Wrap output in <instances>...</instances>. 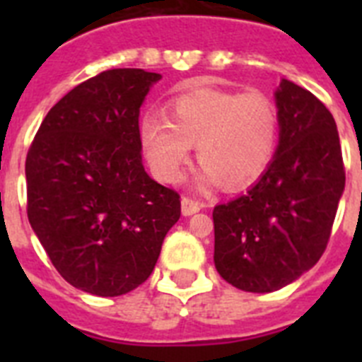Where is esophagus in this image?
<instances>
[{
    "label": "esophagus",
    "instance_id": "obj_1",
    "mask_svg": "<svg viewBox=\"0 0 362 362\" xmlns=\"http://www.w3.org/2000/svg\"><path fill=\"white\" fill-rule=\"evenodd\" d=\"M201 209H203V204L190 199V197H183L181 199V212H183V216H192V214L199 212Z\"/></svg>",
    "mask_w": 362,
    "mask_h": 362
}]
</instances>
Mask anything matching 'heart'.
<instances>
[{
    "label": "heart",
    "instance_id": "obj_1",
    "mask_svg": "<svg viewBox=\"0 0 362 362\" xmlns=\"http://www.w3.org/2000/svg\"><path fill=\"white\" fill-rule=\"evenodd\" d=\"M137 137L165 183L181 179L196 145L201 185L239 190L267 172L279 143V110L259 90H194L168 103V117L146 114Z\"/></svg>",
    "mask_w": 362,
    "mask_h": 362
}]
</instances>
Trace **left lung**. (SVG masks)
<instances>
[{
	"mask_svg": "<svg viewBox=\"0 0 362 362\" xmlns=\"http://www.w3.org/2000/svg\"><path fill=\"white\" fill-rule=\"evenodd\" d=\"M276 105L279 145L270 166L212 214L219 276L254 293L283 288L321 259L346 179L330 110L288 79L276 90Z\"/></svg>",
	"mask_w": 362,
	"mask_h": 362,
	"instance_id": "left-lung-1",
	"label": "left lung"
}]
</instances>
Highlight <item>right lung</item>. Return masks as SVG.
I'll list each match as a JSON object with an SVG mask.
<instances>
[{
  "label": "right lung",
  "instance_id": "right-lung-1",
  "mask_svg": "<svg viewBox=\"0 0 362 362\" xmlns=\"http://www.w3.org/2000/svg\"><path fill=\"white\" fill-rule=\"evenodd\" d=\"M161 74L112 69L49 110L27 153V214L56 270L99 297L129 293L158 263L179 194L145 172L139 108Z\"/></svg>",
  "mask_w": 362,
  "mask_h": 362
}]
</instances>
